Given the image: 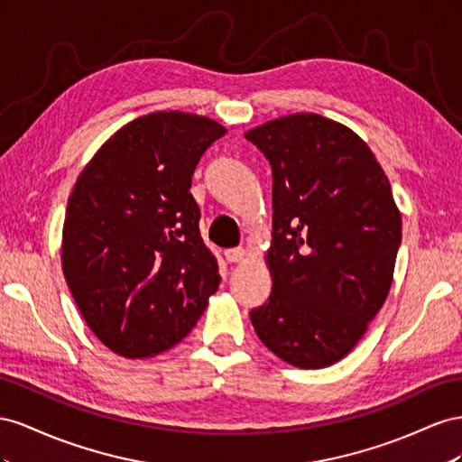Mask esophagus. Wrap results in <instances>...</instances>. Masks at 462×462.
Masks as SVG:
<instances>
[{"label":"esophagus","mask_w":462,"mask_h":462,"mask_svg":"<svg viewBox=\"0 0 462 462\" xmlns=\"http://www.w3.org/2000/svg\"><path fill=\"white\" fill-rule=\"evenodd\" d=\"M245 255H247V249H244V247H232V249H226V252H224V257H226L228 263L244 261Z\"/></svg>","instance_id":"1"}]
</instances>
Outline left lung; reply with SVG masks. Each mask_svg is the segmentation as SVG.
Returning a JSON list of instances; mask_svg holds the SVG:
<instances>
[{
  "label": "left lung",
  "mask_w": 462,
  "mask_h": 462,
  "mask_svg": "<svg viewBox=\"0 0 462 462\" xmlns=\"http://www.w3.org/2000/svg\"><path fill=\"white\" fill-rule=\"evenodd\" d=\"M245 139L273 170V290L249 318L281 360L331 365L389 294L402 238L391 183L352 129L319 114L276 117Z\"/></svg>",
  "instance_id": "left-lung-1"
}]
</instances>
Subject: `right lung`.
Masks as SVG:
<instances>
[{
	"label": "right lung",
	"instance_id": "obj_1",
	"mask_svg": "<svg viewBox=\"0 0 462 462\" xmlns=\"http://www.w3.org/2000/svg\"><path fill=\"white\" fill-rule=\"evenodd\" d=\"M226 129L205 116L154 112L102 144L68 201L61 267L102 345L151 358L186 337L220 274L189 193L203 152Z\"/></svg>",
	"mask_w": 462,
	"mask_h": 462
}]
</instances>
